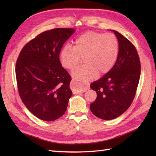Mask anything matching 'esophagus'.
Masks as SVG:
<instances>
[{
    "label": "esophagus",
    "instance_id": "1",
    "mask_svg": "<svg viewBox=\"0 0 156 156\" xmlns=\"http://www.w3.org/2000/svg\"><path fill=\"white\" fill-rule=\"evenodd\" d=\"M76 82L74 80V79H72L71 82H70V88L72 90V92L74 94H78V93H80V92H84L87 91V90H88V87L87 88H84L82 89H78V88H76Z\"/></svg>",
    "mask_w": 156,
    "mask_h": 156
}]
</instances>
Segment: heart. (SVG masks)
Masks as SVG:
<instances>
[{"label":"heart","mask_w":156,"mask_h":156,"mask_svg":"<svg viewBox=\"0 0 156 156\" xmlns=\"http://www.w3.org/2000/svg\"><path fill=\"white\" fill-rule=\"evenodd\" d=\"M74 48L65 45L59 54L62 65L73 69L84 58L85 64L75 69L72 76L80 88H85L87 82L98 75H104L111 71L117 60L119 43L112 34L89 31L78 37ZM78 89H82V88Z\"/></svg>","instance_id":"1"}]
</instances>
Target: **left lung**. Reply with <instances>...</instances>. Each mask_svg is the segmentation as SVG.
<instances>
[{
	"label": "left lung",
	"instance_id": "left-lung-1",
	"mask_svg": "<svg viewBox=\"0 0 156 156\" xmlns=\"http://www.w3.org/2000/svg\"><path fill=\"white\" fill-rule=\"evenodd\" d=\"M119 43L117 60L111 71L90 84L97 97L90 105L96 117L111 120L119 117L130 107L136 93L141 74L137 49L132 43L117 31Z\"/></svg>",
	"mask_w": 156,
	"mask_h": 156
}]
</instances>
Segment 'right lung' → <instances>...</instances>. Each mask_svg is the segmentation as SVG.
Wrapping results in <instances>:
<instances>
[{
	"label": "right lung",
	"mask_w": 156,
	"mask_h": 156,
	"mask_svg": "<svg viewBox=\"0 0 156 156\" xmlns=\"http://www.w3.org/2000/svg\"><path fill=\"white\" fill-rule=\"evenodd\" d=\"M74 29L56 28L26 44L16 63V78L23 103L41 120L52 121L65 113L72 92V78L62 67L59 53Z\"/></svg>",
	"instance_id": "1"
}]
</instances>
